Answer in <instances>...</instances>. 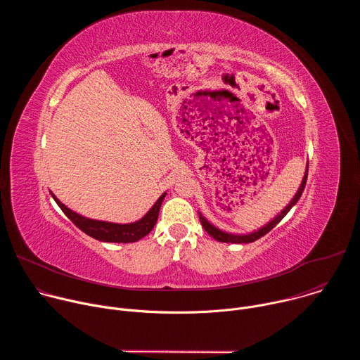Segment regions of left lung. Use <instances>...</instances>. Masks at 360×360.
<instances>
[{"mask_svg": "<svg viewBox=\"0 0 360 360\" xmlns=\"http://www.w3.org/2000/svg\"><path fill=\"white\" fill-rule=\"evenodd\" d=\"M307 168H309V164H306L304 175H303L302 182H300V185H299V189H297V192L295 193V196L292 198V200L286 205V207H285L272 221H269L268 224H265L262 228L256 229V231H253V232H249V233H232V232H226V231L219 229L218 226H215L214 224H211L200 212H198L199 221H200L203 229L207 231V232H208L214 239H217L218 242H225V243H250V242H255L256 239L262 238V236L266 235L271 229H274V228L285 218V215L297 203V200H299V198L302 196V192H303V189H304V185H306Z\"/></svg>", "mask_w": 360, "mask_h": 360, "instance_id": "8db88e82", "label": "left lung"}]
</instances>
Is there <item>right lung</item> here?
<instances>
[{"label":"right lung","instance_id":"1","mask_svg":"<svg viewBox=\"0 0 360 360\" xmlns=\"http://www.w3.org/2000/svg\"><path fill=\"white\" fill-rule=\"evenodd\" d=\"M51 196L54 198L61 211L72 221L75 226H78L82 232L89 235L91 238L102 242H114V243H131L142 239L146 236L153 226H155L160 215V210L162 200L165 199L167 192H164L158 200L152 205V208L138 221L131 222V224H115V222H107V221H96V219H89L85 218L72 210H70L65 205L49 191Z\"/></svg>","mask_w":360,"mask_h":360}]
</instances>
